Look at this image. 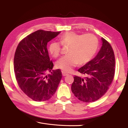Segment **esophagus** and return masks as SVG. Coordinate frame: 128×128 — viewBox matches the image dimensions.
<instances>
[{"instance_id":"34e87169","label":"esophagus","mask_w":128,"mask_h":128,"mask_svg":"<svg viewBox=\"0 0 128 128\" xmlns=\"http://www.w3.org/2000/svg\"><path fill=\"white\" fill-rule=\"evenodd\" d=\"M62 76H66L68 75V73H66V72L62 71Z\"/></svg>"}]
</instances>
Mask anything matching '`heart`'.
Instances as JSON below:
<instances>
[{"label":"heart","mask_w":128,"mask_h":128,"mask_svg":"<svg viewBox=\"0 0 128 128\" xmlns=\"http://www.w3.org/2000/svg\"><path fill=\"white\" fill-rule=\"evenodd\" d=\"M59 41L64 46H69L66 56L56 61L57 68L65 72H69L77 65H83L90 62L96 53L98 47V40L92 34H78L68 32L62 34ZM56 41L52 42L48 50L53 57L58 56L61 52V45Z\"/></svg>","instance_id":"b5f03b06"}]
</instances>
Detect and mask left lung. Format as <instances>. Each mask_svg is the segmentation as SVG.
Instances as JSON below:
<instances>
[{
    "instance_id": "left-lung-1",
    "label": "left lung",
    "mask_w": 128,
    "mask_h": 128,
    "mask_svg": "<svg viewBox=\"0 0 128 128\" xmlns=\"http://www.w3.org/2000/svg\"><path fill=\"white\" fill-rule=\"evenodd\" d=\"M102 47L97 56L78 69L86 76H74L72 92L81 101L92 102L104 95L113 81L115 72V56L112 46L101 38Z\"/></svg>"
}]
</instances>
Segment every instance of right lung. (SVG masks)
<instances>
[{
	"mask_svg": "<svg viewBox=\"0 0 128 128\" xmlns=\"http://www.w3.org/2000/svg\"><path fill=\"white\" fill-rule=\"evenodd\" d=\"M60 32L42 30L35 31L21 40L16 48L14 67L18 85L27 96L35 101L50 100L55 94L62 74L52 70L47 45ZM47 71L51 72L47 75Z\"/></svg>",
	"mask_w": 128,
	"mask_h": 128,
	"instance_id": "right-lung-1",
	"label": "right lung"
}]
</instances>
